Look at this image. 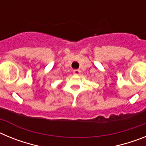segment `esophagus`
Masks as SVG:
<instances>
[{"label":"esophagus","instance_id":"esophagus-1","mask_svg":"<svg viewBox=\"0 0 146 146\" xmlns=\"http://www.w3.org/2000/svg\"><path fill=\"white\" fill-rule=\"evenodd\" d=\"M80 70H79V69H75V70L73 71V73H74V74H75V75H79L80 74Z\"/></svg>","mask_w":146,"mask_h":146}]
</instances>
